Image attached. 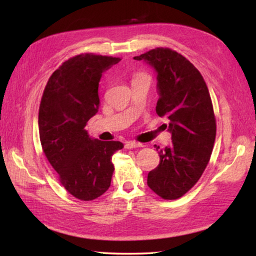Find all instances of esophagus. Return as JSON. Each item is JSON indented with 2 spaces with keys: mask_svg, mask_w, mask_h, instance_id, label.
I'll list each match as a JSON object with an SVG mask.
<instances>
[{
  "mask_svg": "<svg viewBox=\"0 0 256 256\" xmlns=\"http://www.w3.org/2000/svg\"><path fill=\"white\" fill-rule=\"evenodd\" d=\"M138 146H142V144H138V142H136V141H128V142H125V148H126V149L138 148Z\"/></svg>",
  "mask_w": 256,
  "mask_h": 256,
  "instance_id": "1",
  "label": "esophagus"
}]
</instances>
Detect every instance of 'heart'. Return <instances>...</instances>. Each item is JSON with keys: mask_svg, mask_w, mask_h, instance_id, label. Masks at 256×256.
Instances as JSON below:
<instances>
[{"mask_svg": "<svg viewBox=\"0 0 256 256\" xmlns=\"http://www.w3.org/2000/svg\"><path fill=\"white\" fill-rule=\"evenodd\" d=\"M138 76H136V78H138Z\"/></svg>", "mask_w": 256, "mask_h": 256, "instance_id": "heart-1", "label": "heart"}]
</instances>
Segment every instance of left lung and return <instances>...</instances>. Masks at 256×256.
Returning a JSON list of instances; mask_svg holds the SVG:
<instances>
[{"label":"left lung","mask_w":256,"mask_h":256,"mask_svg":"<svg viewBox=\"0 0 256 256\" xmlns=\"http://www.w3.org/2000/svg\"><path fill=\"white\" fill-rule=\"evenodd\" d=\"M133 58L154 68L159 94L156 112L170 120L172 144L158 151L159 164L146 184L162 198L175 200L200 180L214 149L216 118L209 90L198 68L175 50L156 48Z\"/></svg>","instance_id":"8db88e82"}]
</instances>
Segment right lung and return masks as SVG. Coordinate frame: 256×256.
Wrapping results in <instances>:
<instances>
[{"mask_svg": "<svg viewBox=\"0 0 256 256\" xmlns=\"http://www.w3.org/2000/svg\"><path fill=\"white\" fill-rule=\"evenodd\" d=\"M118 58L81 54L64 62L42 94L38 126L42 151L60 182L79 200L102 196L114 172L112 156L123 148L120 141L92 138L86 122L99 110L98 86L104 72Z\"/></svg>", "mask_w": 256, "mask_h": 256, "instance_id": "1", "label": "right lung"}]
</instances>
